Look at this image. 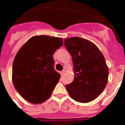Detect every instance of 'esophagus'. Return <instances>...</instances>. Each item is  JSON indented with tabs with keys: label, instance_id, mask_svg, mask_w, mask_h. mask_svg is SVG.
I'll return each instance as SVG.
<instances>
[{
	"label": "esophagus",
	"instance_id": "esophagus-1",
	"mask_svg": "<svg viewBox=\"0 0 125 125\" xmlns=\"http://www.w3.org/2000/svg\"><path fill=\"white\" fill-rule=\"evenodd\" d=\"M61 73H62V75L64 74V73H66V70H65V69H64L62 71Z\"/></svg>",
	"mask_w": 125,
	"mask_h": 125
}]
</instances>
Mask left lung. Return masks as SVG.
Masks as SVG:
<instances>
[{
  "instance_id": "left-lung-1",
  "label": "left lung",
  "mask_w": 125,
  "mask_h": 125,
  "mask_svg": "<svg viewBox=\"0 0 125 125\" xmlns=\"http://www.w3.org/2000/svg\"><path fill=\"white\" fill-rule=\"evenodd\" d=\"M64 46L74 66V79L66 85L70 96L83 103L94 100L105 88L108 78L103 55L92 42L78 37L64 39Z\"/></svg>"
}]
</instances>
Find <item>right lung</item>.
Here are the masks:
<instances>
[{
	"label": "right lung",
	"mask_w": 125,
	"mask_h": 125,
	"mask_svg": "<svg viewBox=\"0 0 125 125\" xmlns=\"http://www.w3.org/2000/svg\"><path fill=\"white\" fill-rule=\"evenodd\" d=\"M63 45L61 38L47 35L30 38L16 55L12 67L13 85L28 102L39 104L51 96L59 81L53 54Z\"/></svg>",
	"instance_id": "right-lung-1"
}]
</instances>
